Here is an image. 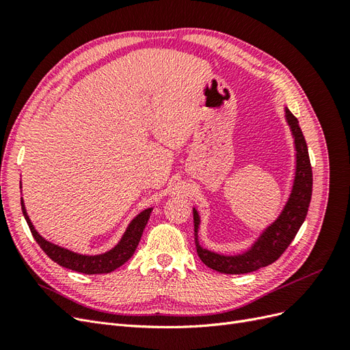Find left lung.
I'll return each mask as SVG.
<instances>
[{"label": "left lung", "mask_w": 350, "mask_h": 350, "mask_svg": "<svg viewBox=\"0 0 350 350\" xmlns=\"http://www.w3.org/2000/svg\"><path fill=\"white\" fill-rule=\"evenodd\" d=\"M286 120L291 125L295 137L296 147V175L292 188V194L286 203L279 219L270 225L252 248L239 256H220L203 248L198 243V225L200 217L194 210V239L196 250L200 260L207 267L225 274H245L256 271L261 267L276 261L291 245V242L298 234L304 220L308 213V207L312 196V167L310 162L308 147L296 116L286 109Z\"/></svg>", "instance_id": "left-lung-1"}]
</instances>
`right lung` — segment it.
I'll use <instances>...</instances> for the list:
<instances>
[{
    "mask_svg": "<svg viewBox=\"0 0 350 350\" xmlns=\"http://www.w3.org/2000/svg\"><path fill=\"white\" fill-rule=\"evenodd\" d=\"M22 210H23V216L30 228L31 235H33V238L39 243V247L44 250L46 256L62 267L79 271V273H84V274L111 273L115 269L121 267L124 262L129 261L134 254L137 245H139L143 230L147 225V220H149L152 213V208H146L144 211H142V213L131 221L129 229L125 230V234L121 238L118 245L112 248L111 251L100 254V256H81V254H76L66 248H61L55 245V243H51L45 238H42L33 228V225H31V221L26 213L23 200H22Z\"/></svg>",
    "mask_w": 350,
    "mask_h": 350,
    "instance_id": "1",
    "label": "right lung"
}]
</instances>
